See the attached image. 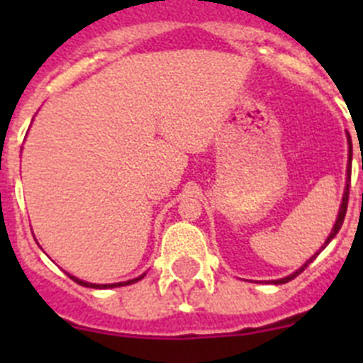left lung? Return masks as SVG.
Instances as JSON below:
<instances>
[{"label": "left lung", "instance_id": "left-lung-1", "mask_svg": "<svg viewBox=\"0 0 363 363\" xmlns=\"http://www.w3.org/2000/svg\"><path fill=\"white\" fill-rule=\"evenodd\" d=\"M347 143H349V163H347V178H345V189H344V196H342V203H340V209H338V218H336V221H335V225H333V230H331V234H329V236H327V240L325 242H323V245L320 247V251L318 252H314L313 256H311L309 259H307L306 264L301 265L300 269H296V271L293 272V274H289V277H285V278H280V280H272L271 284H274V285H280V284H287V281H291V280H294V278L298 277V274H300L301 271H303V269L307 267V265L311 264V262H313L314 258H316V256L320 255V252L323 251V249H325L327 245H329V243H331V240L335 238L336 234H338V230H340V227H342V223H344V218H345V213H347V200H349V185H351V156H352V147H351V138L347 136ZM362 169H363V165H362Z\"/></svg>", "mask_w": 363, "mask_h": 363}]
</instances>
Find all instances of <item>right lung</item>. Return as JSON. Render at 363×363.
Returning a JSON list of instances; mask_svg holds the SVG:
<instances>
[{
	"instance_id": "right-lung-1",
	"label": "right lung",
	"mask_w": 363,
	"mask_h": 363,
	"mask_svg": "<svg viewBox=\"0 0 363 363\" xmlns=\"http://www.w3.org/2000/svg\"><path fill=\"white\" fill-rule=\"evenodd\" d=\"M69 274V272H67ZM145 277V272H143L142 277H138V278H133V280H127V281H118V284H89V281H83L79 280V278L72 277V274H69L70 280H74L76 284L83 285V287H91V289H114V287H123V285H130V284H136V281H140L142 278Z\"/></svg>"
}]
</instances>
